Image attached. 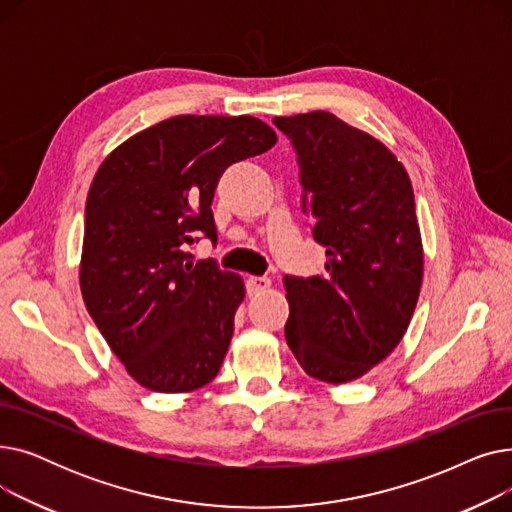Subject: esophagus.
Returning a JSON list of instances; mask_svg holds the SVG:
<instances>
[{
	"label": "esophagus",
	"mask_w": 512,
	"mask_h": 512,
	"mask_svg": "<svg viewBox=\"0 0 512 512\" xmlns=\"http://www.w3.org/2000/svg\"><path fill=\"white\" fill-rule=\"evenodd\" d=\"M272 286V280L270 278H261V276H251L247 280V288H249V294H259V292H265L267 288Z\"/></svg>",
	"instance_id": "1"
}]
</instances>
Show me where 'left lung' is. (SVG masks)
<instances>
[{
	"instance_id": "left-lung-1",
	"label": "left lung",
	"mask_w": 512,
	"mask_h": 512,
	"mask_svg": "<svg viewBox=\"0 0 512 512\" xmlns=\"http://www.w3.org/2000/svg\"><path fill=\"white\" fill-rule=\"evenodd\" d=\"M299 157L303 211L326 247L321 276H284V336L315 380L346 384L405 336L423 280L411 178L371 134L330 112L274 118Z\"/></svg>"
}]
</instances>
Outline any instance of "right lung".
<instances>
[{
  "mask_svg": "<svg viewBox=\"0 0 512 512\" xmlns=\"http://www.w3.org/2000/svg\"><path fill=\"white\" fill-rule=\"evenodd\" d=\"M253 116H174L141 130L99 166L85 207L80 292L130 378L191 392L218 375L245 299L240 276L195 261L218 240L215 186L240 159L276 145Z\"/></svg>",
  "mask_w": 512,
  "mask_h": 512,
  "instance_id": "right-lung-1",
  "label": "right lung"
}]
</instances>
